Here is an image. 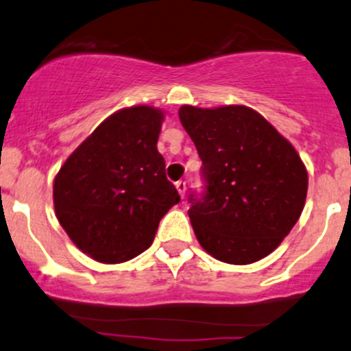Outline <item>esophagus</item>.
Here are the masks:
<instances>
[{"label":"esophagus","instance_id":"34e87169","mask_svg":"<svg viewBox=\"0 0 351 351\" xmlns=\"http://www.w3.org/2000/svg\"><path fill=\"white\" fill-rule=\"evenodd\" d=\"M176 189L177 192H179V195L184 199V195H186V191H187L186 180H179V182H176Z\"/></svg>","mask_w":351,"mask_h":351}]
</instances>
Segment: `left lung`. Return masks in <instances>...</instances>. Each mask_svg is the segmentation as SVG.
<instances>
[{
	"label": "left lung",
	"mask_w": 351,
	"mask_h": 351,
	"mask_svg": "<svg viewBox=\"0 0 351 351\" xmlns=\"http://www.w3.org/2000/svg\"><path fill=\"white\" fill-rule=\"evenodd\" d=\"M179 117L202 160L206 192L191 194L189 208L202 249L234 265L267 257L305 206L308 174L298 152L247 106H182Z\"/></svg>",
	"instance_id": "8db88e82"
}]
</instances>
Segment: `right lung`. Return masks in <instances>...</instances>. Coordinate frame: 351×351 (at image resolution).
I'll return each mask as SVG.
<instances>
[{
	"mask_svg": "<svg viewBox=\"0 0 351 351\" xmlns=\"http://www.w3.org/2000/svg\"><path fill=\"white\" fill-rule=\"evenodd\" d=\"M164 111L132 106L111 114L54 177L56 217L77 249L123 263L149 249L160 219L179 204L157 151Z\"/></svg>",
	"mask_w": 351,
	"mask_h": 351,
	"instance_id": "right-lung-1",
	"label": "right lung"
}]
</instances>
